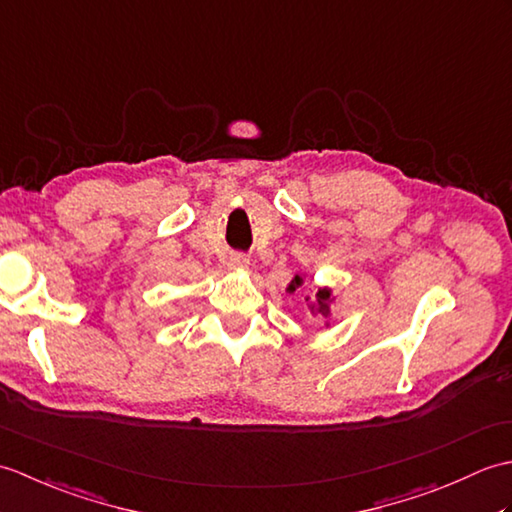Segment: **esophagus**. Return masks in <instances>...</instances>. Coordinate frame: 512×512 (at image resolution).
I'll return each instance as SVG.
<instances>
[{
  "instance_id": "esophagus-1",
  "label": "esophagus",
  "mask_w": 512,
  "mask_h": 512,
  "mask_svg": "<svg viewBox=\"0 0 512 512\" xmlns=\"http://www.w3.org/2000/svg\"><path fill=\"white\" fill-rule=\"evenodd\" d=\"M228 266H231V268H246L248 266V255L246 253H231V257H228Z\"/></svg>"
}]
</instances>
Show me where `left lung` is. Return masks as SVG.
I'll list each match as a JSON object with an SVG mask.
<instances>
[{
	"label": "left lung",
	"instance_id": "left-lung-1",
	"mask_svg": "<svg viewBox=\"0 0 512 512\" xmlns=\"http://www.w3.org/2000/svg\"><path fill=\"white\" fill-rule=\"evenodd\" d=\"M301 284H303V279H301V277L297 275L295 279H292V284L288 286V290H290V292H295V290H297V288H299ZM317 303H319V310H321L323 314H328V303H330V290H323V288H321V290L317 292Z\"/></svg>",
	"mask_w": 512,
	"mask_h": 512
}]
</instances>
